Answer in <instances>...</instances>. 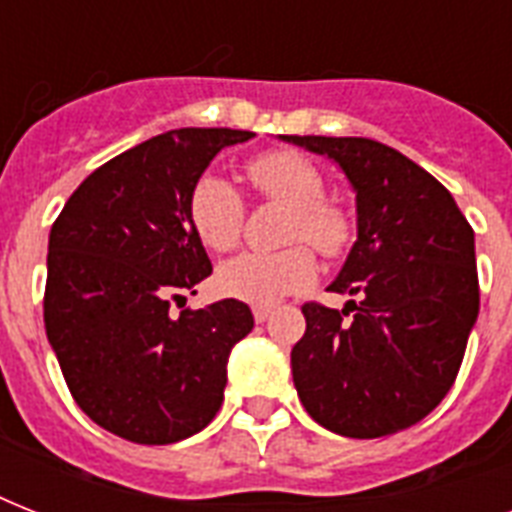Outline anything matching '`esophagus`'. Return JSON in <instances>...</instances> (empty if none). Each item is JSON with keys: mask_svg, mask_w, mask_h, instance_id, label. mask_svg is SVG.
Returning a JSON list of instances; mask_svg holds the SVG:
<instances>
[{"mask_svg": "<svg viewBox=\"0 0 512 512\" xmlns=\"http://www.w3.org/2000/svg\"><path fill=\"white\" fill-rule=\"evenodd\" d=\"M252 316H255L257 324H263V321H268V316H271V308H263V305H255V308H252Z\"/></svg>", "mask_w": 512, "mask_h": 512, "instance_id": "esophagus-1", "label": "esophagus"}]
</instances>
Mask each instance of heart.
<instances>
[{
	"label": "heart",
	"instance_id": "1",
	"mask_svg": "<svg viewBox=\"0 0 512 512\" xmlns=\"http://www.w3.org/2000/svg\"><path fill=\"white\" fill-rule=\"evenodd\" d=\"M247 175L265 199L292 209L289 241H305L321 255H340L350 239L348 217L324 201V177L308 159L289 151H271L252 159ZM193 233L212 252L236 247L244 225V199L239 188L220 175L196 180L188 199ZM316 263L308 249L284 252H241L220 265L217 289L231 300L249 305H276L289 295L311 287Z\"/></svg>",
	"mask_w": 512,
	"mask_h": 512
}]
</instances>
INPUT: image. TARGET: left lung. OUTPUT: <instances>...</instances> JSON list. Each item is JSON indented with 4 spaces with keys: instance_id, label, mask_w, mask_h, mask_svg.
Masks as SVG:
<instances>
[{
    "instance_id": "8db88e82",
    "label": "left lung",
    "mask_w": 512,
    "mask_h": 512,
    "mask_svg": "<svg viewBox=\"0 0 512 512\" xmlns=\"http://www.w3.org/2000/svg\"><path fill=\"white\" fill-rule=\"evenodd\" d=\"M327 156L356 193V241L329 292L303 305L292 380L337 436L380 438L428 417L460 372L478 319L476 236L436 177L369 138L279 135ZM350 315V320L344 316Z\"/></svg>"
}]
</instances>
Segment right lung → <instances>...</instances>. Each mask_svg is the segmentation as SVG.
Wrapping results in <instances>:
<instances>
[{"label": "right lung", "instance_id": "1", "mask_svg": "<svg viewBox=\"0 0 512 512\" xmlns=\"http://www.w3.org/2000/svg\"><path fill=\"white\" fill-rule=\"evenodd\" d=\"M249 138L228 127L156 135L92 172L52 225L47 340L82 412L127 441L164 446L207 428L233 345L255 327L231 297L170 313L212 273L188 217L193 185Z\"/></svg>", "mask_w": 512, "mask_h": 512}]
</instances>
